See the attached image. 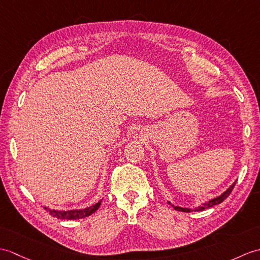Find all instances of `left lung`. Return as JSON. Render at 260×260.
Returning a JSON list of instances; mask_svg holds the SVG:
<instances>
[{"label": "left lung", "mask_w": 260, "mask_h": 260, "mask_svg": "<svg viewBox=\"0 0 260 260\" xmlns=\"http://www.w3.org/2000/svg\"><path fill=\"white\" fill-rule=\"evenodd\" d=\"M235 184H236V182H235L231 187H229V188L224 192V194H221L220 196H218V197H216V198H214V199H212V201H209L208 203H206V204H204L203 206H201V207H198V208H196L195 210H204V209H206V208H209V207H213V206H215V205H218V204H220V203H222L225 201V199L231 195V192L233 191V189H234V187H235ZM172 205V204H171ZM173 206V205H172ZM175 209L176 210H179V212H185V213H189V212H191V209H188V208H182V207H178V206H173Z\"/></svg>", "instance_id": "8db88e82"}]
</instances>
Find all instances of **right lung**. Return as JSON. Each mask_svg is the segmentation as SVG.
Here are the masks:
<instances>
[{
	"label": "right lung",
	"mask_w": 260,
	"mask_h": 260,
	"mask_svg": "<svg viewBox=\"0 0 260 260\" xmlns=\"http://www.w3.org/2000/svg\"><path fill=\"white\" fill-rule=\"evenodd\" d=\"M102 201H100L98 204L93 205L86 209H81V210H68V212H58V210H48L45 208L48 213H50L53 217H56L58 219H81L84 217H87L95 213L96 210L99 209Z\"/></svg>",
	"instance_id": "obj_1"
}]
</instances>
